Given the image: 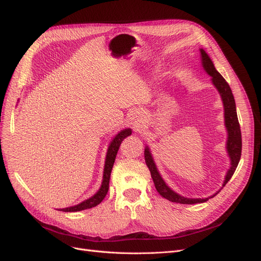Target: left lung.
<instances>
[{"label":"left lung","instance_id":"8db88e82","mask_svg":"<svg viewBox=\"0 0 261 261\" xmlns=\"http://www.w3.org/2000/svg\"><path fill=\"white\" fill-rule=\"evenodd\" d=\"M199 51H200L201 65L204 69V72H206L209 76H211V82L213 86L217 88L218 92L220 93L221 99H222L223 108H224V124L227 132L226 151L228 156H230L231 167L226 172L223 185L221 187V189H222L227 181L231 179L236 168H238L239 165L241 154H242V134H241V127H240V123L238 118V113H236L235 100H234V96L230 86H228V84L222 77V75H221L216 69L215 65H213V62L209 58L207 52L203 49H199ZM145 160L150 173H151V177L153 179V183L158 193H159L163 198L168 199L172 202H177V203H183V204L201 203L209 200L210 198H212V197H215L221 191L220 189V191H218L212 196L208 197V198H187V197H184L175 193L167 183H165L159 171H158L151 151H150L148 146H146L145 148Z\"/></svg>","mask_w":261,"mask_h":261}]
</instances>
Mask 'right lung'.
<instances>
[{
    "instance_id": "right-lung-1",
    "label": "right lung",
    "mask_w": 261,
    "mask_h": 261,
    "mask_svg": "<svg viewBox=\"0 0 261 261\" xmlns=\"http://www.w3.org/2000/svg\"><path fill=\"white\" fill-rule=\"evenodd\" d=\"M130 134H132L130 128H125V129H123V130L118 133L117 135H115L114 138L111 140V143H110V145L108 147V150H107V155H106V162H105V169H103V178H102V183H101L99 191L93 196H91L90 198L82 201L81 203L75 204V206H72V207L59 209V210L64 211V212L82 211V210H85V209H90V208L98 206V204L105 199V197H106V195L108 194V191H109L110 176H111V172H112L113 164H114L115 158H116V154H117V151H118V148H120L123 139L126 138L127 136H129Z\"/></svg>"
}]
</instances>
